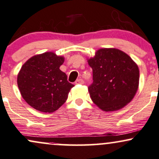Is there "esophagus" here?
Wrapping results in <instances>:
<instances>
[{"mask_svg": "<svg viewBox=\"0 0 159 159\" xmlns=\"http://www.w3.org/2000/svg\"><path fill=\"white\" fill-rule=\"evenodd\" d=\"M84 83V80L81 79V78H78V79L76 80V81H75L76 84H83Z\"/></svg>", "mask_w": 159, "mask_h": 159, "instance_id": "34e87169", "label": "esophagus"}]
</instances>
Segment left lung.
Segmentation results:
<instances>
[{"label":"left lung","instance_id":"obj_1","mask_svg":"<svg viewBox=\"0 0 159 159\" xmlns=\"http://www.w3.org/2000/svg\"><path fill=\"white\" fill-rule=\"evenodd\" d=\"M87 61L93 75L88 91L95 105L112 112L133 100L139 88V70L129 55L116 48H103Z\"/></svg>","mask_w":159,"mask_h":159}]
</instances>
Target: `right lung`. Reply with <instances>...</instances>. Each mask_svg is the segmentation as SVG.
Segmentation results:
<instances>
[{
    "label": "right lung",
    "instance_id": "add662e5",
    "mask_svg": "<svg viewBox=\"0 0 159 159\" xmlns=\"http://www.w3.org/2000/svg\"><path fill=\"white\" fill-rule=\"evenodd\" d=\"M64 58L52 52L32 56L24 63L17 78L23 98L43 112H53L68 98L73 84L60 70Z\"/></svg>",
    "mask_w": 159,
    "mask_h": 159
}]
</instances>
